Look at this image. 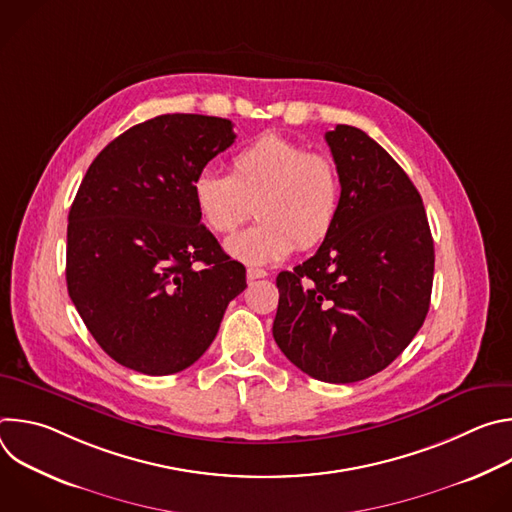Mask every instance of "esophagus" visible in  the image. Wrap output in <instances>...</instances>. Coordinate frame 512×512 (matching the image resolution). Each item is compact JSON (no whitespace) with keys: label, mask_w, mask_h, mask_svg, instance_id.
<instances>
[{"label":"esophagus","mask_w":512,"mask_h":512,"mask_svg":"<svg viewBox=\"0 0 512 512\" xmlns=\"http://www.w3.org/2000/svg\"><path fill=\"white\" fill-rule=\"evenodd\" d=\"M265 275H267V271H263V269H257V267L247 269V281H255V279H261Z\"/></svg>","instance_id":"1"}]
</instances>
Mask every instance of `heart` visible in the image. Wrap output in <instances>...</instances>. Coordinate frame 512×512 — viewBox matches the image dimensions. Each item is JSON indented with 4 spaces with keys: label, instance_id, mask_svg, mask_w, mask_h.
I'll return each instance as SVG.
<instances>
[{
    "label": "heart",
    "instance_id": "1",
    "mask_svg": "<svg viewBox=\"0 0 512 512\" xmlns=\"http://www.w3.org/2000/svg\"><path fill=\"white\" fill-rule=\"evenodd\" d=\"M192 200L218 235L233 233L255 206L261 223L227 239L225 249L247 265H271L296 245L312 249L326 239L340 206V174L330 156L267 131L231 158V176L198 172Z\"/></svg>",
    "mask_w": 512,
    "mask_h": 512
}]
</instances>
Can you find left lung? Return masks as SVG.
<instances>
[{
    "instance_id": "left-lung-1",
    "label": "left lung",
    "mask_w": 512,
    "mask_h": 512,
    "mask_svg": "<svg viewBox=\"0 0 512 512\" xmlns=\"http://www.w3.org/2000/svg\"><path fill=\"white\" fill-rule=\"evenodd\" d=\"M326 141L338 214L316 255L277 275L273 338L306 375L344 385L409 346L429 310L435 253L421 196L381 145L352 125Z\"/></svg>"
}]
</instances>
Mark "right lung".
<instances>
[{
    "label": "right lung",
    "instance_id": "obj_1",
    "mask_svg": "<svg viewBox=\"0 0 512 512\" xmlns=\"http://www.w3.org/2000/svg\"><path fill=\"white\" fill-rule=\"evenodd\" d=\"M221 117L172 113L133 125L89 166L68 212V296L97 344L152 375L188 369L247 287L200 225L198 172L235 141Z\"/></svg>",
    "mask_w": 512,
    "mask_h": 512
}]
</instances>
